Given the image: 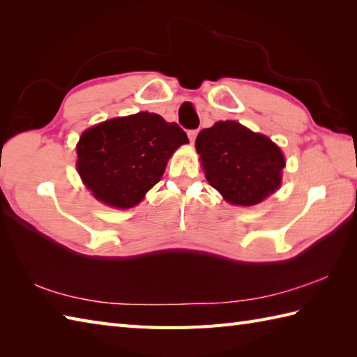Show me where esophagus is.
<instances>
[{"mask_svg": "<svg viewBox=\"0 0 357 357\" xmlns=\"http://www.w3.org/2000/svg\"><path fill=\"white\" fill-rule=\"evenodd\" d=\"M196 136H198V130H188V139H190V142H192V144L195 142Z\"/></svg>", "mask_w": 357, "mask_h": 357, "instance_id": "34e87169", "label": "esophagus"}]
</instances>
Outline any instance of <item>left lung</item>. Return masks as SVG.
<instances>
[{
	"instance_id": "obj_1",
	"label": "left lung",
	"mask_w": 357,
	"mask_h": 357,
	"mask_svg": "<svg viewBox=\"0 0 357 357\" xmlns=\"http://www.w3.org/2000/svg\"><path fill=\"white\" fill-rule=\"evenodd\" d=\"M208 184L233 206H256L280 187L285 158L268 136L219 121L196 138Z\"/></svg>"
}]
</instances>
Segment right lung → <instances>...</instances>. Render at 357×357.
<instances>
[{"mask_svg":"<svg viewBox=\"0 0 357 357\" xmlns=\"http://www.w3.org/2000/svg\"><path fill=\"white\" fill-rule=\"evenodd\" d=\"M187 142L183 128L156 113L113 118L81 135L77 169L98 201L132 208L159 183L174 150Z\"/></svg>","mask_w":357,"mask_h":357,"instance_id":"right-lung-1","label":"right lung"}]
</instances>
